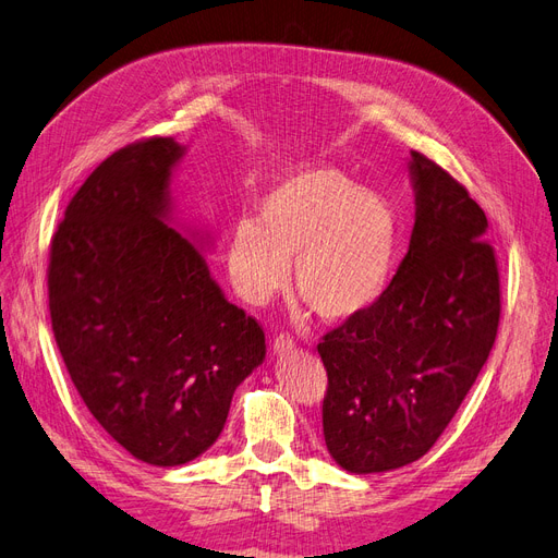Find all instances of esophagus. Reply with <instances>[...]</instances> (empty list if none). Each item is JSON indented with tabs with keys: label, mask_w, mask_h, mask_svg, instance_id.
<instances>
[{
	"label": "esophagus",
	"mask_w": 558,
	"mask_h": 558,
	"mask_svg": "<svg viewBox=\"0 0 558 558\" xmlns=\"http://www.w3.org/2000/svg\"><path fill=\"white\" fill-rule=\"evenodd\" d=\"M272 351H275V356H289V353L295 351L293 337L291 335H279L277 340L272 342Z\"/></svg>",
	"instance_id": "34e87169"
}]
</instances>
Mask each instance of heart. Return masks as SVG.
<instances>
[{"mask_svg":"<svg viewBox=\"0 0 558 558\" xmlns=\"http://www.w3.org/2000/svg\"><path fill=\"white\" fill-rule=\"evenodd\" d=\"M256 221L234 223L230 281L251 305L286 291L326 324L365 314L391 283L400 216L393 202L330 165H295L258 197Z\"/></svg>","mask_w":558,"mask_h":558,"instance_id":"b5f03b06","label":"heart"}]
</instances>
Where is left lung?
I'll list each match as a JSON object with an SVG mask.
<instances>
[{
	"mask_svg": "<svg viewBox=\"0 0 558 558\" xmlns=\"http://www.w3.org/2000/svg\"><path fill=\"white\" fill-rule=\"evenodd\" d=\"M414 228L384 295L318 344L324 437L356 475L418 461L449 426L496 342L500 281L486 214L426 156L410 154Z\"/></svg>",
	"mask_w": 558,
	"mask_h": 558,
	"instance_id": "left-lung-1",
	"label": "left lung"
}]
</instances>
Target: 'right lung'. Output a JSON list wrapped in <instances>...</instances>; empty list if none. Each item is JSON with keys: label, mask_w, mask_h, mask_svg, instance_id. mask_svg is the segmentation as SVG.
<instances>
[{"label": "right lung", "mask_w": 558, "mask_h": 558, "mask_svg": "<svg viewBox=\"0 0 558 558\" xmlns=\"http://www.w3.org/2000/svg\"><path fill=\"white\" fill-rule=\"evenodd\" d=\"M174 137L116 150L64 211L48 265L58 349L90 414L134 459L177 468L221 435L265 332L209 272V232L183 223Z\"/></svg>", "instance_id": "add662e5"}]
</instances>
